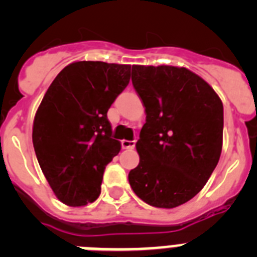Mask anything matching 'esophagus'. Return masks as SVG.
Masks as SVG:
<instances>
[{
	"instance_id": "34e87169",
	"label": "esophagus",
	"mask_w": 257,
	"mask_h": 257,
	"mask_svg": "<svg viewBox=\"0 0 257 257\" xmlns=\"http://www.w3.org/2000/svg\"><path fill=\"white\" fill-rule=\"evenodd\" d=\"M121 144L123 149H133L135 147V140H133V142H130V140H122Z\"/></svg>"
}]
</instances>
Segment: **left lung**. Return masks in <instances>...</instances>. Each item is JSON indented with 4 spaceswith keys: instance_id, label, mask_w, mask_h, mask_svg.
Instances as JSON below:
<instances>
[{
    "instance_id": "obj_1",
    "label": "left lung",
    "mask_w": 257,
    "mask_h": 257,
    "mask_svg": "<svg viewBox=\"0 0 257 257\" xmlns=\"http://www.w3.org/2000/svg\"><path fill=\"white\" fill-rule=\"evenodd\" d=\"M131 79L147 119L136 143L140 162L128 183L145 203L178 207L201 192L219 162L221 99L184 67L133 65Z\"/></svg>"
}]
</instances>
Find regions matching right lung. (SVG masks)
Returning <instances> with one entry per match:
<instances>
[{"label": "right lung", "mask_w": 257, "mask_h": 257, "mask_svg": "<svg viewBox=\"0 0 257 257\" xmlns=\"http://www.w3.org/2000/svg\"><path fill=\"white\" fill-rule=\"evenodd\" d=\"M131 65L74 61L47 88L33 121L40 167L64 205L96 201L105 166L121 151L106 113L130 82Z\"/></svg>", "instance_id": "add662e5"}]
</instances>
